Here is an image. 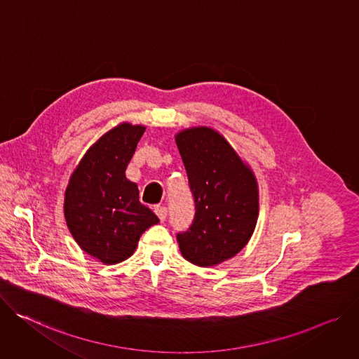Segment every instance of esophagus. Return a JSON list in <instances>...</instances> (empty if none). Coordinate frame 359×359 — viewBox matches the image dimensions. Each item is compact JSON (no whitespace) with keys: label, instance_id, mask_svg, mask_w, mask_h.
I'll list each match as a JSON object with an SVG mask.
<instances>
[{"label":"esophagus","instance_id":"34e87169","mask_svg":"<svg viewBox=\"0 0 359 359\" xmlns=\"http://www.w3.org/2000/svg\"><path fill=\"white\" fill-rule=\"evenodd\" d=\"M155 214L158 215L159 221L164 222V221L167 219V215H168V210H167V207H156V208H155Z\"/></svg>","mask_w":359,"mask_h":359}]
</instances>
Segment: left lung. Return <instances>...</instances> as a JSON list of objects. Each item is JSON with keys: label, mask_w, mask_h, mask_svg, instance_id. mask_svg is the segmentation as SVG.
<instances>
[{"label": "left lung", "mask_w": 359, "mask_h": 359, "mask_svg": "<svg viewBox=\"0 0 359 359\" xmlns=\"http://www.w3.org/2000/svg\"><path fill=\"white\" fill-rule=\"evenodd\" d=\"M195 200L189 229L178 233L182 257L198 266L219 265L251 240L258 212V182L251 167L211 127H191L175 135Z\"/></svg>", "instance_id": "left-lung-1"}]
</instances>
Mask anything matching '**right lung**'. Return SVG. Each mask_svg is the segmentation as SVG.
I'll list each match as a JSON object with an SVG mask.
<instances>
[{
    "mask_svg": "<svg viewBox=\"0 0 359 359\" xmlns=\"http://www.w3.org/2000/svg\"><path fill=\"white\" fill-rule=\"evenodd\" d=\"M144 131L127 121L107 131L79 159L65 189L64 217L72 238L105 265L128 259L142 232L159 222L126 177Z\"/></svg>",
    "mask_w": 359,
    "mask_h": 359,
    "instance_id": "add662e5",
    "label": "right lung"
}]
</instances>
